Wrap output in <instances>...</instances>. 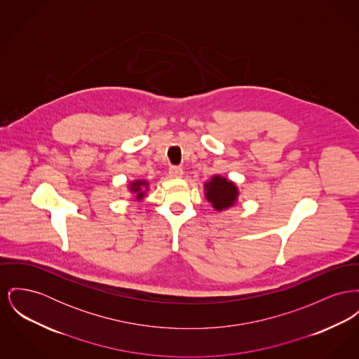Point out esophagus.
Wrapping results in <instances>:
<instances>
[{
	"instance_id": "obj_1",
	"label": "esophagus",
	"mask_w": 359,
	"mask_h": 359,
	"mask_svg": "<svg viewBox=\"0 0 359 359\" xmlns=\"http://www.w3.org/2000/svg\"><path fill=\"white\" fill-rule=\"evenodd\" d=\"M169 176L175 177V179L182 177L183 176V169L180 168V167H170L169 168Z\"/></svg>"
}]
</instances>
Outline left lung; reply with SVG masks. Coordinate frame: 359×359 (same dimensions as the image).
Here are the masks:
<instances>
[{
	"label": "left lung",
	"instance_id": "8db88e82",
	"mask_svg": "<svg viewBox=\"0 0 359 359\" xmlns=\"http://www.w3.org/2000/svg\"><path fill=\"white\" fill-rule=\"evenodd\" d=\"M205 195L215 210L222 211L232 208L236 203L238 190L233 182L215 175L211 177L210 182L205 183Z\"/></svg>",
	"mask_w": 359,
	"mask_h": 359
}]
</instances>
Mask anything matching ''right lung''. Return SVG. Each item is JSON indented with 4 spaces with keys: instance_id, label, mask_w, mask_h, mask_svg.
<instances>
[{
    "instance_id": "add662e5",
    "label": "right lung",
    "mask_w": 359,
    "mask_h": 359,
    "mask_svg": "<svg viewBox=\"0 0 359 359\" xmlns=\"http://www.w3.org/2000/svg\"><path fill=\"white\" fill-rule=\"evenodd\" d=\"M130 192L135 194V199L141 201L145 196V192L148 191V182L147 180H135L130 183Z\"/></svg>"
}]
</instances>
